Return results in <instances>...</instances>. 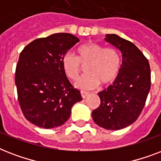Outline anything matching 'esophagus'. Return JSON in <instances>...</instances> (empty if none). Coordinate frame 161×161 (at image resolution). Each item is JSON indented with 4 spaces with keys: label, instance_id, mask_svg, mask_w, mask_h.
Returning <instances> with one entry per match:
<instances>
[{
    "label": "esophagus",
    "instance_id": "esophagus-1",
    "mask_svg": "<svg viewBox=\"0 0 161 161\" xmlns=\"http://www.w3.org/2000/svg\"><path fill=\"white\" fill-rule=\"evenodd\" d=\"M88 95V93L84 92V91H81V96H82V98H85Z\"/></svg>",
    "mask_w": 161,
    "mask_h": 161
}]
</instances>
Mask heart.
<instances>
[{
    "mask_svg": "<svg viewBox=\"0 0 161 161\" xmlns=\"http://www.w3.org/2000/svg\"><path fill=\"white\" fill-rule=\"evenodd\" d=\"M78 57L71 53L64 54L62 66L64 73L72 80H77L86 67L88 73L76 83L78 88L90 90L99 83L108 86L116 80L120 69V57L115 49L88 42L78 47Z\"/></svg>",
    "mask_w": 161,
    "mask_h": 161,
    "instance_id": "obj_1",
    "label": "heart"
}]
</instances>
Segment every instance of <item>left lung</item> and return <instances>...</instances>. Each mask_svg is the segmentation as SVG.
I'll return each mask as SVG.
<instances>
[{
  "mask_svg": "<svg viewBox=\"0 0 161 161\" xmlns=\"http://www.w3.org/2000/svg\"><path fill=\"white\" fill-rule=\"evenodd\" d=\"M122 53L116 80L98 93L100 105L92 112L93 121L108 130H119L135 122L142 112L150 89V68L142 52L116 34L104 38Z\"/></svg>",
  "mask_w": 161,
  "mask_h": 161,
  "instance_id": "obj_1",
  "label": "left lung"
}]
</instances>
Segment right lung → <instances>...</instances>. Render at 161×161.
<instances>
[{
	"label": "right lung",
	"instance_id": "right-lung-1",
	"mask_svg": "<svg viewBox=\"0 0 161 161\" xmlns=\"http://www.w3.org/2000/svg\"><path fill=\"white\" fill-rule=\"evenodd\" d=\"M79 39L56 33L34 40L24 47L16 64L18 101L29 122L44 129L63 125L74 103L83 99L63 72L62 59Z\"/></svg>",
	"mask_w": 161,
	"mask_h": 161
}]
</instances>
